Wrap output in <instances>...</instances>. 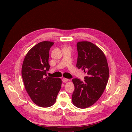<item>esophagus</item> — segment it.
Instances as JSON below:
<instances>
[{
  "label": "esophagus",
  "mask_w": 132,
  "mask_h": 132,
  "mask_svg": "<svg viewBox=\"0 0 132 132\" xmlns=\"http://www.w3.org/2000/svg\"><path fill=\"white\" fill-rule=\"evenodd\" d=\"M62 81H63V82H67V81H68V79H67V78H63L62 79Z\"/></svg>",
  "instance_id": "esophagus-1"
}]
</instances>
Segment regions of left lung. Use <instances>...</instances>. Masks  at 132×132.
<instances>
[{"instance_id": "8db88e82", "label": "left lung", "mask_w": 132, "mask_h": 132, "mask_svg": "<svg viewBox=\"0 0 132 132\" xmlns=\"http://www.w3.org/2000/svg\"><path fill=\"white\" fill-rule=\"evenodd\" d=\"M78 59L76 67L86 75L85 80L72 79L75 90L72 102L80 109L95 103L103 93L107 85L109 69L105 56L97 46L88 41L77 43Z\"/></svg>"}]
</instances>
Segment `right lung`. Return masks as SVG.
I'll use <instances>...</instances> for the list:
<instances>
[{"label":"right lung","mask_w":132,"mask_h":132,"mask_svg":"<svg viewBox=\"0 0 132 132\" xmlns=\"http://www.w3.org/2000/svg\"><path fill=\"white\" fill-rule=\"evenodd\" d=\"M54 42L43 41L31 48L24 59L21 73L25 89L32 101L43 108L53 105L61 88V78L46 77L50 69L49 51Z\"/></svg>","instance_id":"right-lung-1"}]
</instances>
